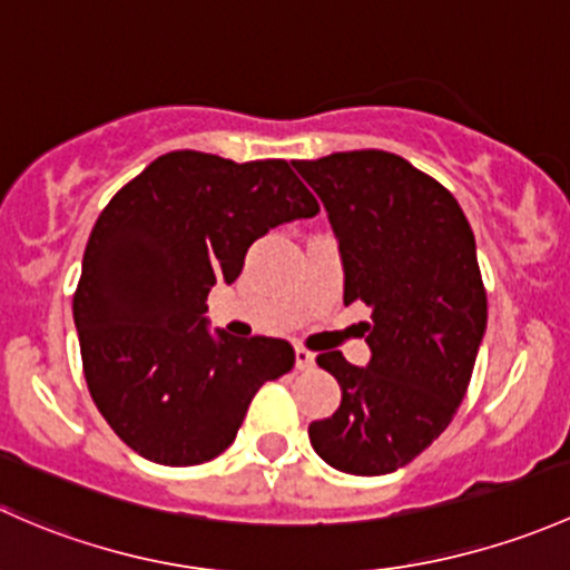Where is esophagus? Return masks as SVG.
Returning <instances> with one entry per match:
<instances>
[{
  "instance_id": "34e87169",
  "label": "esophagus",
  "mask_w": 570,
  "mask_h": 570,
  "mask_svg": "<svg viewBox=\"0 0 570 570\" xmlns=\"http://www.w3.org/2000/svg\"><path fill=\"white\" fill-rule=\"evenodd\" d=\"M296 367H298V371H313V367H315L313 351H307L304 345H296Z\"/></svg>"
}]
</instances>
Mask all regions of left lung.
<instances>
[{
  "label": "left lung",
  "mask_w": 570,
  "mask_h": 570,
  "mask_svg": "<svg viewBox=\"0 0 570 570\" xmlns=\"http://www.w3.org/2000/svg\"><path fill=\"white\" fill-rule=\"evenodd\" d=\"M324 203L343 257V302H365L367 367L340 351L318 365L343 401L309 422L328 466L362 478L414 461L453 420L483 343L485 287L459 199L406 158L348 150L293 161Z\"/></svg>",
  "instance_id": "8db88e82"
}]
</instances>
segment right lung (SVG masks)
Returning a JSON list of instances; mask_svg holds the SVG:
<instances>
[{"mask_svg":"<svg viewBox=\"0 0 570 570\" xmlns=\"http://www.w3.org/2000/svg\"><path fill=\"white\" fill-rule=\"evenodd\" d=\"M283 158L236 164L173 150L98 216L73 293L87 390L142 459L195 466L225 453L252 397L293 367L287 340L208 332V293L236 283L272 227L318 214Z\"/></svg>","mask_w":570,"mask_h":570,"instance_id":"right-lung-1","label":"right lung"}]
</instances>
